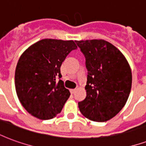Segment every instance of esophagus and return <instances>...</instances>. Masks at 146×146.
I'll return each mask as SVG.
<instances>
[{"label": "esophagus", "mask_w": 146, "mask_h": 146, "mask_svg": "<svg viewBox=\"0 0 146 146\" xmlns=\"http://www.w3.org/2000/svg\"><path fill=\"white\" fill-rule=\"evenodd\" d=\"M76 89H70V92H71V94H74L75 92H76Z\"/></svg>", "instance_id": "esophagus-1"}]
</instances>
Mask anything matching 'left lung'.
<instances>
[{"label":"left lung","mask_w":146,"mask_h":146,"mask_svg":"<svg viewBox=\"0 0 146 146\" xmlns=\"http://www.w3.org/2000/svg\"><path fill=\"white\" fill-rule=\"evenodd\" d=\"M86 58L87 96L78 103L86 118L105 122L116 116L131 92L132 73L119 49L102 39L76 40Z\"/></svg>","instance_id":"obj_1"}]
</instances>
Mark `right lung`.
Listing matches in <instances>:
<instances>
[{"instance_id":"add662e5","label":"right lung","mask_w":146,"mask_h":146,"mask_svg":"<svg viewBox=\"0 0 146 146\" xmlns=\"http://www.w3.org/2000/svg\"><path fill=\"white\" fill-rule=\"evenodd\" d=\"M77 46L73 40L43 39L30 46L18 61L15 86L24 109L40 119H50L60 113L70 95L63 85L60 67Z\"/></svg>"}]
</instances>
